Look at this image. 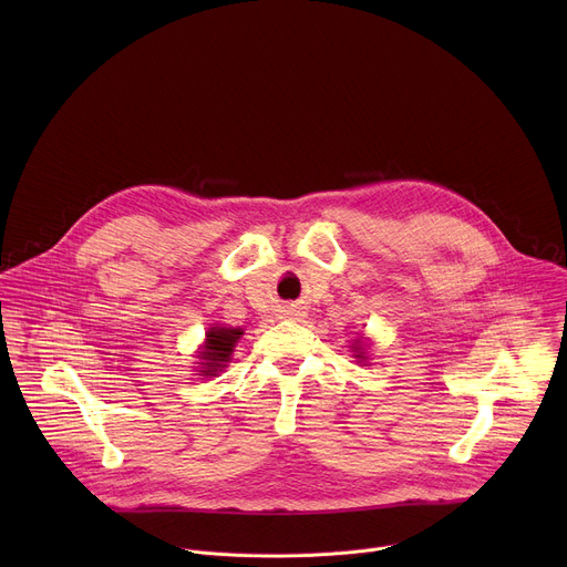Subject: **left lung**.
<instances>
[{"label":"left lung","mask_w":567,"mask_h":567,"mask_svg":"<svg viewBox=\"0 0 567 567\" xmlns=\"http://www.w3.org/2000/svg\"><path fill=\"white\" fill-rule=\"evenodd\" d=\"M357 350H359V348H357ZM357 357H361V359H363V354H357Z\"/></svg>","instance_id":"8db88e82"}]
</instances>
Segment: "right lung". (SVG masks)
<instances>
[{
    "label": "right lung",
    "mask_w": 567,
    "mask_h": 567,
    "mask_svg": "<svg viewBox=\"0 0 567 567\" xmlns=\"http://www.w3.org/2000/svg\"><path fill=\"white\" fill-rule=\"evenodd\" d=\"M241 337V330H233V328H210L206 334V346L204 352H199V359L204 361L199 370L204 377H215L226 361L230 359V352L237 343V339Z\"/></svg>",
    "instance_id": "obj_1"
}]
</instances>
